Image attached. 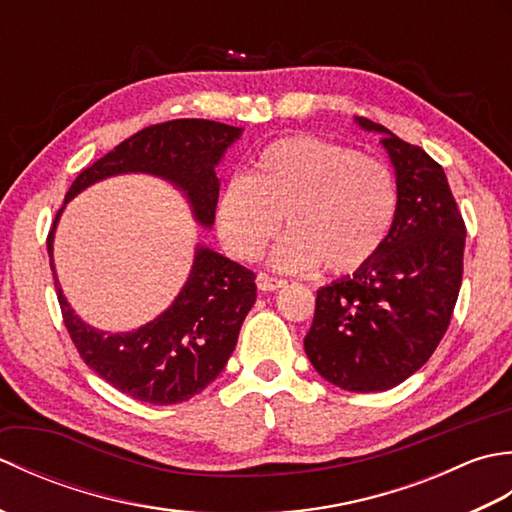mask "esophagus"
Listing matches in <instances>:
<instances>
[{
    "label": "esophagus",
    "instance_id": "34e87169",
    "mask_svg": "<svg viewBox=\"0 0 512 512\" xmlns=\"http://www.w3.org/2000/svg\"><path fill=\"white\" fill-rule=\"evenodd\" d=\"M255 281H257V288L264 290V292L279 290V288L286 286V279H279V277H273V275H268V273H259Z\"/></svg>",
    "mask_w": 512,
    "mask_h": 512
}]
</instances>
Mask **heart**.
<instances>
[{
	"mask_svg": "<svg viewBox=\"0 0 512 512\" xmlns=\"http://www.w3.org/2000/svg\"><path fill=\"white\" fill-rule=\"evenodd\" d=\"M396 211V180L385 162L323 138L288 136L259 151L250 176L224 184L215 222L228 255L250 262L284 217L290 233L273 253L279 268L323 264L343 275L380 253Z\"/></svg>",
	"mask_w": 512,
	"mask_h": 512,
	"instance_id": "heart-1",
	"label": "heart"
}]
</instances>
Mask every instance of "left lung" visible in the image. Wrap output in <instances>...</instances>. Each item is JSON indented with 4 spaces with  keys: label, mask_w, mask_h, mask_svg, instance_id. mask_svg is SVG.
Wrapping results in <instances>:
<instances>
[{
    "label": "left lung",
    "mask_w": 512,
    "mask_h": 512,
    "mask_svg": "<svg viewBox=\"0 0 512 512\" xmlns=\"http://www.w3.org/2000/svg\"><path fill=\"white\" fill-rule=\"evenodd\" d=\"M354 121L383 134L396 171V220L372 262L317 290L303 347L328 383L369 394L400 385L436 352L462 286L466 226L427 151L363 116Z\"/></svg>",
    "instance_id": "obj_1"
}]
</instances>
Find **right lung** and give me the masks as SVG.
<instances>
[{
    "label": "right lung",
    "mask_w": 512,
    "mask_h": 512,
    "mask_svg": "<svg viewBox=\"0 0 512 512\" xmlns=\"http://www.w3.org/2000/svg\"><path fill=\"white\" fill-rule=\"evenodd\" d=\"M242 132V127L204 118H178L140 129L83 169L65 195V204L99 180L121 173H149L180 189L195 222L209 228L220 195L215 167ZM63 209L52 222L48 255L63 323L85 365L118 391L149 405H178L200 394L222 374L235 350L239 330L257 297L255 273L198 246L191 273L165 312L132 332L96 330L74 314L54 270L52 242Z\"/></svg>",
    "instance_id": "right-lung-1"
}]
</instances>
